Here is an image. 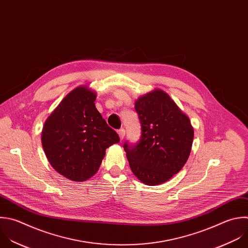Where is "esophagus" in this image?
<instances>
[{
	"label": "esophagus",
	"instance_id": "1",
	"mask_svg": "<svg viewBox=\"0 0 248 248\" xmlns=\"http://www.w3.org/2000/svg\"><path fill=\"white\" fill-rule=\"evenodd\" d=\"M118 134H119L120 139H121V140H123V139L124 138V135H125V130H124V128H122V129H120V130L118 131Z\"/></svg>",
	"mask_w": 248,
	"mask_h": 248
}]
</instances>
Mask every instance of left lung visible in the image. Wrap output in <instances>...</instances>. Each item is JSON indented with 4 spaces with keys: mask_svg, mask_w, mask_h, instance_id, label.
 <instances>
[{
    "mask_svg": "<svg viewBox=\"0 0 248 248\" xmlns=\"http://www.w3.org/2000/svg\"><path fill=\"white\" fill-rule=\"evenodd\" d=\"M141 124V139L124 145L133 174L145 185L169 181L187 162L194 139L189 117L171 97L155 89L135 101Z\"/></svg>",
    "mask_w": 248,
    "mask_h": 248,
    "instance_id": "1",
    "label": "left lung"
}]
</instances>
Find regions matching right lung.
<instances>
[{
    "instance_id": "right-lung-1",
    "label": "right lung",
    "mask_w": 248,
    "mask_h": 248,
    "mask_svg": "<svg viewBox=\"0 0 248 248\" xmlns=\"http://www.w3.org/2000/svg\"><path fill=\"white\" fill-rule=\"evenodd\" d=\"M96 93L89 86L70 92L46 119L42 145L55 171L74 182H84L99 170L106 149L119 143L95 107Z\"/></svg>"
}]
</instances>
